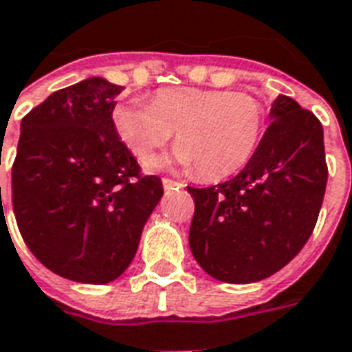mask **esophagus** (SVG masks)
I'll return each instance as SVG.
<instances>
[{
	"mask_svg": "<svg viewBox=\"0 0 352 352\" xmlns=\"http://www.w3.org/2000/svg\"><path fill=\"white\" fill-rule=\"evenodd\" d=\"M163 188L164 189H174V188H184V184L182 182L170 180V178H163Z\"/></svg>",
	"mask_w": 352,
	"mask_h": 352,
	"instance_id": "esophagus-1",
	"label": "esophagus"
}]
</instances>
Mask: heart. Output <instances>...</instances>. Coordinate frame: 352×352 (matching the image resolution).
I'll return each mask as SVG.
<instances>
[{"instance_id":"b5f03b06","label":"heart","mask_w":352,"mask_h":352,"mask_svg":"<svg viewBox=\"0 0 352 352\" xmlns=\"http://www.w3.org/2000/svg\"><path fill=\"white\" fill-rule=\"evenodd\" d=\"M117 136L136 157L163 148L176 131L178 149L166 161L191 168L204 180L228 178L250 161L265 124V109L248 92L176 87L161 89L149 104L131 100L111 111ZM164 159H151L161 166Z\"/></svg>"}]
</instances>
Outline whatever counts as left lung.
Instances as JSON below:
<instances>
[{"label":"left lung","mask_w":352,"mask_h":352,"mask_svg":"<svg viewBox=\"0 0 352 352\" xmlns=\"http://www.w3.org/2000/svg\"><path fill=\"white\" fill-rule=\"evenodd\" d=\"M269 116L260 146L235 178L188 188L195 201L189 248L221 283H258L280 271L309 241L322 206V124L284 94Z\"/></svg>","instance_id":"obj_1"}]
</instances>
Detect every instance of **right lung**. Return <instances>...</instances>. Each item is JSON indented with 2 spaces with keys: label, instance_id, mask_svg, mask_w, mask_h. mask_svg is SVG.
Returning a JSON list of instances; mask_svg holds the SVG:
<instances>
[{
  "label": "right lung",
  "instance_id": "right-lung-1",
  "mask_svg": "<svg viewBox=\"0 0 352 352\" xmlns=\"http://www.w3.org/2000/svg\"><path fill=\"white\" fill-rule=\"evenodd\" d=\"M123 87L91 77L52 92L22 119L12 210L32 254L52 273L108 284L124 273L163 197L119 140L111 111Z\"/></svg>",
  "mask_w": 352,
  "mask_h": 352
}]
</instances>
